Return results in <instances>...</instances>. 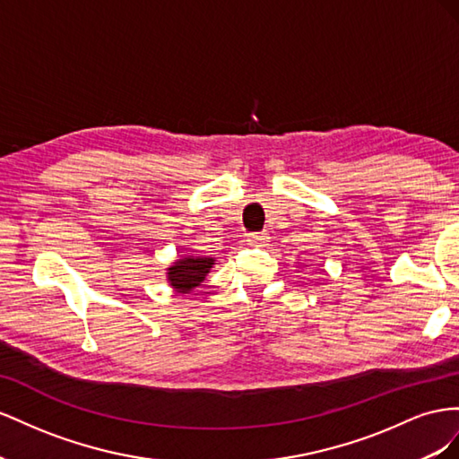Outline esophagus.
Segmentation results:
<instances>
[{"label": "esophagus", "instance_id": "obj_1", "mask_svg": "<svg viewBox=\"0 0 459 459\" xmlns=\"http://www.w3.org/2000/svg\"><path fill=\"white\" fill-rule=\"evenodd\" d=\"M267 232H252L250 237H247V242L255 244V246H264L267 242Z\"/></svg>", "mask_w": 459, "mask_h": 459}]
</instances>
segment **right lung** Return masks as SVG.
Segmentation results:
<instances>
[{"mask_svg": "<svg viewBox=\"0 0 459 459\" xmlns=\"http://www.w3.org/2000/svg\"><path fill=\"white\" fill-rule=\"evenodd\" d=\"M213 264H215L213 257L188 255V257L177 259L175 264L167 269V281L171 282V286L177 292L188 294L195 286H200V282H204L205 274L213 267Z\"/></svg>", "mask_w": 459, "mask_h": 459, "instance_id": "add662e5", "label": "right lung"}]
</instances>
